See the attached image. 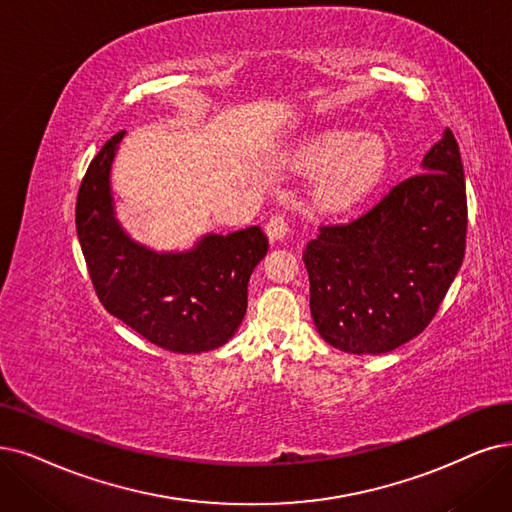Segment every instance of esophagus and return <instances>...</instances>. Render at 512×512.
<instances>
[{
    "instance_id": "obj_1",
    "label": "esophagus",
    "mask_w": 512,
    "mask_h": 512,
    "mask_svg": "<svg viewBox=\"0 0 512 512\" xmlns=\"http://www.w3.org/2000/svg\"><path fill=\"white\" fill-rule=\"evenodd\" d=\"M267 235L271 241H281L285 235H288V220L281 214H275L267 222Z\"/></svg>"
}]
</instances>
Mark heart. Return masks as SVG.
<instances>
[{"label":"heart","instance_id":"heart-1","mask_svg":"<svg viewBox=\"0 0 512 512\" xmlns=\"http://www.w3.org/2000/svg\"><path fill=\"white\" fill-rule=\"evenodd\" d=\"M319 182V201L327 210H349L374 191L388 166V149L376 134L357 138L353 132H327L306 153Z\"/></svg>","mask_w":512,"mask_h":512}]
</instances>
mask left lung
Wrapping results in <instances>:
<instances>
[{"label": "left lung", "mask_w": 512, "mask_h": 512, "mask_svg": "<svg viewBox=\"0 0 512 512\" xmlns=\"http://www.w3.org/2000/svg\"><path fill=\"white\" fill-rule=\"evenodd\" d=\"M466 182L460 147L445 130L376 206L321 227L302 254L311 317L321 338L353 355H382L433 321L466 248Z\"/></svg>", "instance_id": "8db88e82"}]
</instances>
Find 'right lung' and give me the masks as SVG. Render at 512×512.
Instances as JSON below:
<instances>
[{
  "label": "right lung",
  "mask_w": 512,
  "mask_h": 512,
  "mask_svg": "<svg viewBox=\"0 0 512 512\" xmlns=\"http://www.w3.org/2000/svg\"><path fill=\"white\" fill-rule=\"evenodd\" d=\"M126 132L92 159L75 206L77 237L98 300L142 338L172 353L227 344L248 309V281L269 250L260 227L203 235L187 252H155L115 218L111 166Z\"/></svg>",
  "instance_id": "1"
}]
</instances>
